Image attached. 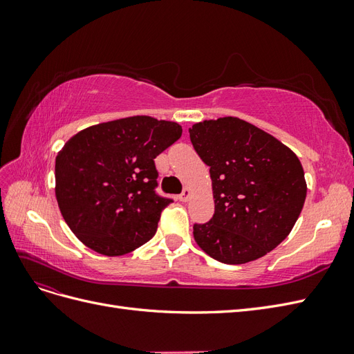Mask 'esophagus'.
<instances>
[{
  "mask_svg": "<svg viewBox=\"0 0 354 354\" xmlns=\"http://www.w3.org/2000/svg\"><path fill=\"white\" fill-rule=\"evenodd\" d=\"M189 198H190V190L186 187L183 192H181V194L178 195V201H181V202H187L189 201Z\"/></svg>",
  "mask_w": 354,
  "mask_h": 354,
  "instance_id": "obj_1",
  "label": "esophagus"
}]
</instances>
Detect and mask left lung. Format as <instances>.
Returning a JSON list of instances; mask_svg holds the SVG:
<instances>
[{
	"label": "left lung",
	"mask_w": 354,
	"mask_h": 354,
	"mask_svg": "<svg viewBox=\"0 0 354 354\" xmlns=\"http://www.w3.org/2000/svg\"><path fill=\"white\" fill-rule=\"evenodd\" d=\"M190 142L209 167L216 209L194 224L196 243L224 264L254 261L274 250L303 209L307 185L297 155L234 116L198 122Z\"/></svg>",
	"instance_id": "1"
}]
</instances>
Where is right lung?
I'll return each mask as SVG.
<instances>
[{"label":"right lung","instance_id":"obj_1","mask_svg":"<svg viewBox=\"0 0 354 354\" xmlns=\"http://www.w3.org/2000/svg\"><path fill=\"white\" fill-rule=\"evenodd\" d=\"M177 122L130 116L85 128L56 158L63 218L93 251L118 257L153 238L173 199L156 194L155 158L181 137Z\"/></svg>","mask_w":354,"mask_h":354}]
</instances>
